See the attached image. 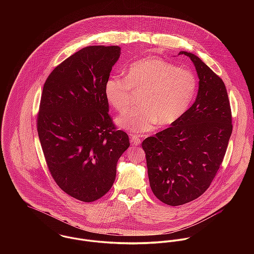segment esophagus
<instances>
[{"label": "esophagus", "mask_w": 254, "mask_h": 254, "mask_svg": "<svg viewBox=\"0 0 254 254\" xmlns=\"http://www.w3.org/2000/svg\"><path fill=\"white\" fill-rule=\"evenodd\" d=\"M130 139H131V143H132L133 145H139L141 144V139H140L139 136H137V135L131 134V135H130Z\"/></svg>", "instance_id": "obj_1"}]
</instances>
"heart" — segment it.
I'll list each match as a JSON object with an SVG mask.
<instances>
[{"instance_id": "obj_1", "label": "heart", "mask_w": 254, "mask_h": 254, "mask_svg": "<svg viewBox=\"0 0 254 254\" xmlns=\"http://www.w3.org/2000/svg\"><path fill=\"white\" fill-rule=\"evenodd\" d=\"M196 88V78L190 70L158 58H145L132 64L125 77H109L105 96L113 109L122 112L132 103L131 91L141 92L142 107L123 113L116 123L130 132L145 133L158 123L170 125L179 120L192 103Z\"/></svg>"}]
</instances>
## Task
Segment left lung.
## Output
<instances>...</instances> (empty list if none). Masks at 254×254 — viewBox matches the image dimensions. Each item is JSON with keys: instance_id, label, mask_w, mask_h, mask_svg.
I'll use <instances>...</instances> for the list:
<instances>
[{"instance_id": "1", "label": "left lung", "mask_w": 254, "mask_h": 254, "mask_svg": "<svg viewBox=\"0 0 254 254\" xmlns=\"http://www.w3.org/2000/svg\"><path fill=\"white\" fill-rule=\"evenodd\" d=\"M190 59L198 76L192 106L179 120L142 143L149 185L154 195L171 206L200 196L223 161L232 134V113L226 86L198 57Z\"/></svg>"}]
</instances>
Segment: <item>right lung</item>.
Wrapping results in <instances>:
<instances>
[{
    "mask_svg": "<svg viewBox=\"0 0 254 254\" xmlns=\"http://www.w3.org/2000/svg\"><path fill=\"white\" fill-rule=\"evenodd\" d=\"M118 46H89L58 65L47 78L37 130L48 168L58 186L85 202L105 195L117 161L129 147L109 114L105 84L118 61Z\"/></svg>",
    "mask_w": 254,
    "mask_h": 254,
    "instance_id": "obj_1",
    "label": "right lung"
}]
</instances>
